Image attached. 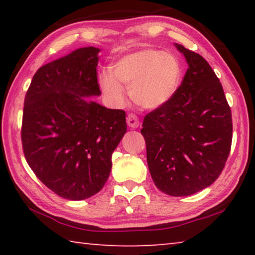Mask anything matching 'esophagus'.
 I'll return each instance as SVG.
<instances>
[{"instance_id":"esophagus-1","label":"esophagus","mask_w":255,"mask_h":255,"mask_svg":"<svg viewBox=\"0 0 255 255\" xmlns=\"http://www.w3.org/2000/svg\"><path fill=\"white\" fill-rule=\"evenodd\" d=\"M127 124L129 127L137 128L138 126H139V120H138V117L135 114H129L127 117Z\"/></svg>"}]
</instances>
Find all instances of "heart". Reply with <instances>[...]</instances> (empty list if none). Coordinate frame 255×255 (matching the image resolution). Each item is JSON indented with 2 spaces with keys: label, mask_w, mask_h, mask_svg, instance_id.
<instances>
[{
  "label": "heart",
  "mask_w": 255,
  "mask_h": 255,
  "mask_svg": "<svg viewBox=\"0 0 255 255\" xmlns=\"http://www.w3.org/2000/svg\"><path fill=\"white\" fill-rule=\"evenodd\" d=\"M182 67L175 56L157 49H144L124 56L112 64L111 73L105 72L99 83L110 101L123 103L122 85L130 89L133 102L146 109L169 102L178 90Z\"/></svg>",
  "instance_id": "obj_1"
}]
</instances>
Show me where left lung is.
<instances>
[{
    "mask_svg": "<svg viewBox=\"0 0 255 255\" xmlns=\"http://www.w3.org/2000/svg\"><path fill=\"white\" fill-rule=\"evenodd\" d=\"M189 67L165 105L145 116L148 169L156 188L173 197L214 183L231 152L233 123L223 86L208 62L175 44Z\"/></svg>",
    "mask_w": 255,
    "mask_h": 255,
    "instance_id": "left-lung-1",
    "label": "left lung"
}]
</instances>
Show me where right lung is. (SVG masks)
I'll return each instance as SVG.
<instances>
[{
  "label": "right lung",
  "mask_w": 255,
  "mask_h": 255,
  "mask_svg": "<svg viewBox=\"0 0 255 255\" xmlns=\"http://www.w3.org/2000/svg\"><path fill=\"white\" fill-rule=\"evenodd\" d=\"M99 51L84 47L41 66L24 98V157L47 188L70 200L105 187L112 153L127 131L126 112L88 99L101 94Z\"/></svg>",
  "instance_id": "1"
}]
</instances>
